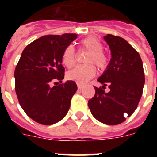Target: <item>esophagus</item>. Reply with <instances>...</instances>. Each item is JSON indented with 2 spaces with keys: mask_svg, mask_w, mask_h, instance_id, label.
Here are the masks:
<instances>
[{
  "mask_svg": "<svg viewBox=\"0 0 157 157\" xmlns=\"http://www.w3.org/2000/svg\"><path fill=\"white\" fill-rule=\"evenodd\" d=\"M77 88H78L79 90H81V89L83 88V86L81 85V84H77Z\"/></svg>",
  "mask_w": 157,
  "mask_h": 157,
  "instance_id": "obj_1",
  "label": "esophagus"
}]
</instances>
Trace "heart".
<instances>
[{"label": "heart", "mask_w": 157, "mask_h": 157, "mask_svg": "<svg viewBox=\"0 0 157 157\" xmlns=\"http://www.w3.org/2000/svg\"><path fill=\"white\" fill-rule=\"evenodd\" d=\"M82 48L90 51L86 58L87 63H94L98 68L104 69L108 64L107 55L103 52L102 43L95 36H88L81 40ZM62 61L67 67H71L76 63V52L73 46L68 45L64 49L62 54ZM96 73V69L93 64L78 65L71 69L67 74V77L77 84H86Z\"/></svg>", "instance_id": "b5f03b06"}]
</instances>
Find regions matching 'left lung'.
Instances as JSON below:
<instances>
[{"label":"left lung","mask_w":157,"mask_h":157,"mask_svg":"<svg viewBox=\"0 0 157 157\" xmlns=\"http://www.w3.org/2000/svg\"><path fill=\"white\" fill-rule=\"evenodd\" d=\"M112 59L97 81L103 84L88 102L94 117L103 124H121L136 110L143 94L145 77L139 54L120 36H105ZM109 86L110 91L103 90Z\"/></svg>","instance_id":"obj_1"}]
</instances>
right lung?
<instances>
[{"label":"right lung","instance_id":"obj_1","mask_svg":"<svg viewBox=\"0 0 157 157\" xmlns=\"http://www.w3.org/2000/svg\"><path fill=\"white\" fill-rule=\"evenodd\" d=\"M76 37L71 33L44 36L27 45L21 54L14 71L15 92L23 111L37 123L55 124L68 112L76 84L67 81L52 87L50 83L63 80L62 54Z\"/></svg>","mask_w":157,"mask_h":157}]
</instances>
